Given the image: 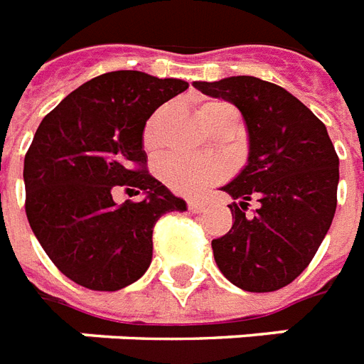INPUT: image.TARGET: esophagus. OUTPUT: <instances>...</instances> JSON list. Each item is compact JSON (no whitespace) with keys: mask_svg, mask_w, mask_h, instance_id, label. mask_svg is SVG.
<instances>
[{"mask_svg":"<svg viewBox=\"0 0 364 364\" xmlns=\"http://www.w3.org/2000/svg\"><path fill=\"white\" fill-rule=\"evenodd\" d=\"M187 206H188V212H193V213H200L202 210H204V204H202L200 200H188Z\"/></svg>","mask_w":364,"mask_h":364,"instance_id":"34e87169","label":"esophagus"}]
</instances>
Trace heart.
Segmentation results:
<instances>
[{
  "label": "heart",
  "mask_w": 364,
  "mask_h": 364,
  "mask_svg": "<svg viewBox=\"0 0 364 364\" xmlns=\"http://www.w3.org/2000/svg\"><path fill=\"white\" fill-rule=\"evenodd\" d=\"M219 108H232L227 102H208L200 108V118L208 116ZM146 149L154 146V126L152 122L146 126L143 135ZM227 173L225 164L219 160H198V158L173 156L160 164V177L162 181L176 193L183 196H196L204 193L213 183L221 181Z\"/></svg>",
  "instance_id": "heart-1"
}]
</instances>
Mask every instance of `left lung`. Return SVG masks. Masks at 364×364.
<instances>
[{
  "mask_svg": "<svg viewBox=\"0 0 364 364\" xmlns=\"http://www.w3.org/2000/svg\"><path fill=\"white\" fill-rule=\"evenodd\" d=\"M193 85L232 102L248 127V164L221 188L240 202L229 206V232L212 240L215 263L246 292H274L311 263L332 225L340 181L334 145L323 122L281 85L254 76ZM254 198L260 206L248 216Z\"/></svg>",
  "mask_w": 364,
  "mask_h": 364,
  "instance_id": "left-lung-1",
  "label": "left lung"
}]
</instances>
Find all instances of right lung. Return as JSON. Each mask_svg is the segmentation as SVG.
<instances>
[{
    "label": "right lung",
    "mask_w": 364,
    "mask_h": 364,
    "mask_svg": "<svg viewBox=\"0 0 364 364\" xmlns=\"http://www.w3.org/2000/svg\"><path fill=\"white\" fill-rule=\"evenodd\" d=\"M187 87L177 77L107 72L66 95L36 129L24 156L28 223L80 287L114 292L141 279L158 219L187 210L146 171L143 151L146 120ZM118 190L141 200L116 205Z\"/></svg>",
    "instance_id": "obj_1"
}]
</instances>
